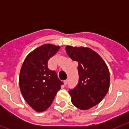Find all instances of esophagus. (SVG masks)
I'll list each match as a JSON object with an SVG mask.
<instances>
[{
  "mask_svg": "<svg viewBox=\"0 0 129 129\" xmlns=\"http://www.w3.org/2000/svg\"><path fill=\"white\" fill-rule=\"evenodd\" d=\"M63 83H64L65 86H66V85H67V84H68V80H64V81H63Z\"/></svg>",
  "mask_w": 129,
  "mask_h": 129,
  "instance_id": "34e87169",
  "label": "esophagus"
}]
</instances>
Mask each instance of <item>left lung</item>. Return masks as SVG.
<instances>
[{"instance_id":"left-lung-1","label":"left lung","mask_w":129,"mask_h":129,"mask_svg":"<svg viewBox=\"0 0 129 129\" xmlns=\"http://www.w3.org/2000/svg\"><path fill=\"white\" fill-rule=\"evenodd\" d=\"M66 51L73 61L78 63V84L69 91L71 100L80 110H88L99 104L110 86L107 65L96 51L86 47L68 45Z\"/></svg>"}]
</instances>
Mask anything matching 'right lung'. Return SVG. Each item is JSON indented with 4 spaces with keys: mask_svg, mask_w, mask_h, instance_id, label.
<instances>
[{
    "mask_svg": "<svg viewBox=\"0 0 129 129\" xmlns=\"http://www.w3.org/2000/svg\"><path fill=\"white\" fill-rule=\"evenodd\" d=\"M60 48L44 44L29 53L20 71L19 87L27 103L36 112L46 110L51 105L63 82L55 71L47 67L49 59Z\"/></svg>",
    "mask_w": 129,
    "mask_h": 129,
    "instance_id": "add662e5",
    "label": "right lung"
}]
</instances>
